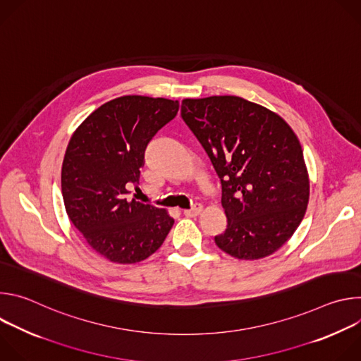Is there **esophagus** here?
Masks as SVG:
<instances>
[{
	"mask_svg": "<svg viewBox=\"0 0 361 361\" xmlns=\"http://www.w3.org/2000/svg\"><path fill=\"white\" fill-rule=\"evenodd\" d=\"M201 213V205H194L190 210H184L185 217H197Z\"/></svg>",
	"mask_w": 361,
	"mask_h": 361,
	"instance_id": "34e87169",
	"label": "esophagus"
}]
</instances>
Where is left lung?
Listing matches in <instances>:
<instances>
[{"label": "left lung", "instance_id": "8db88e82", "mask_svg": "<svg viewBox=\"0 0 361 361\" xmlns=\"http://www.w3.org/2000/svg\"><path fill=\"white\" fill-rule=\"evenodd\" d=\"M181 117L221 181L227 228L216 244L240 260L277 251L300 226L310 195L294 131L276 113L235 95L185 98Z\"/></svg>", "mask_w": 361, "mask_h": 361}]
</instances>
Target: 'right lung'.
<instances>
[{"mask_svg": "<svg viewBox=\"0 0 361 361\" xmlns=\"http://www.w3.org/2000/svg\"><path fill=\"white\" fill-rule=\"evenodd\" d=\"M178 101L124 95L91 113L73 134L61 170L66 212L87 243L120 264L156 252L174 220L164 209L127 200L148 142L178 111Z\"/></svg>", "mask_w": 361, "mask_h": 361, "instance_id": "right-lung-1", "label": "right lung"}]
</instances>
